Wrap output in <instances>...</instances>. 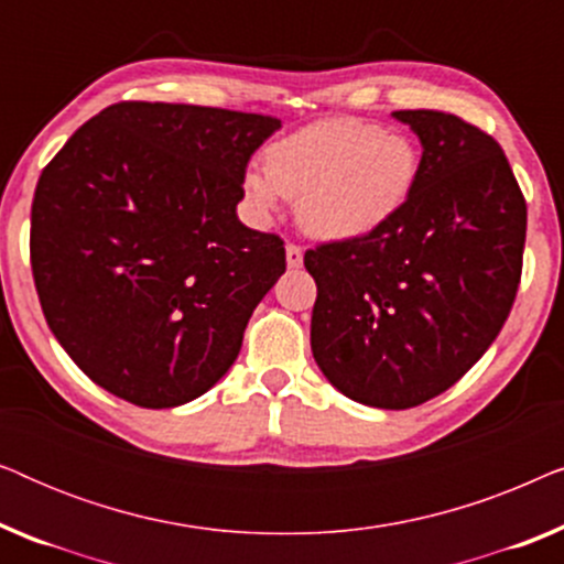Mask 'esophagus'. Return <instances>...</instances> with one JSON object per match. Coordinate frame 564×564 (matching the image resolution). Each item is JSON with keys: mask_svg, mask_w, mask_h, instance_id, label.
I'll return each instance as SVG.
<instances>
[{"mask_svg": "<svg viewBox=\"0 0 564 564\" xmlns=\"http://www.w3.org/2000/svg\"><path fill=\"white\" fill-rule=\"evenodd\" d=\"M284 259H288L290 269H297L300 264H303V249L295 243H288V249H284Z\"/></svg>", "mask_w": 564, "mask_h": 564, "instance_id": "1", "label": "esophagus"}]
</instances>
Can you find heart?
I'll use <instances>...</instances> for the list:
<instances>
[{
    "instance_id": "obj_1",
    "label": "heart",
    "mask_w": 564,
    "mask_h": 564,
    "mask_svg": "<svg viewBox=\"0 0 564 564\" xmlns=\"http://www.w3.org/2000/svg\"><path fill=\"white\" fill-rule=\"evenodd\" d=\"M421 156L400 130L361 120H318L264 151V172L243 174V195L261 215L295 197L297 223L323 241L369 236L403 210Z\"/></svg>"
}]
</instances>
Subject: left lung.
Listing matches in <instances>:
<instances>
[{
  "mask_svg": "<svg viewBox=\"0 0 564 564\" xmlns=\"http://www.w3.org/2000/svg\"><path fill=\"white\" fill-rule=\"evenodd\" d=\"M421 141L415 187L369 236L305 253L311 349L346 398L403 411L449 390L511 313L527 203L500 145L457 115L398 110Z\"/></svg>",
  "mask_w": 564,
  "mask_h": 564,
  "instance_id": "8db88e82",
  "label": "left lung"
}]
</instances>
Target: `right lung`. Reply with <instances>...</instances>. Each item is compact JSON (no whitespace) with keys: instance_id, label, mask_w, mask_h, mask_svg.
<instances>
[{"instance_id":"1","label":"right lung","mask_w":564,"mask_h":564,"mask_svg":"<svg viewBox=\"0 0 564 564\" xmlns=\"http://www.w3.org/2000/svg\"><path fill=\"white\" fill-rule=\"evenodd\" d=\"M280 128L218 107L120 102L43 169L30 220L37 297L91 382L176 408L223 380L284 274L280 238L236 213L251 153Z\"/></svg>"}]
</instances>
